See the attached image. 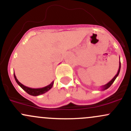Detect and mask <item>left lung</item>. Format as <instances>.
<instances>
[{
    "mask_svg": "<svg viewBox=\"0 0 131 131\" xmlns=\"http://www.w3.org/2000/svg\"><path fill=\"white\" fill-rule=\"evenodd\" d=\"M119 60H120V58H119ZM120 70H121V61H119V70H118V71H117V73L116 75H115V76L114 77V78H113L109 82H108V83H107V84H105V85H103V86H101V87H102V90H106V89H108V88H109L110 86H111V85H112V84L114 83V81H115V80L116 79V78L118 77V75H119V72H120Z\"/></svg>",
    "mask_w": 131,
    "mask_h": 131,
    "instance_id": "left-lung-1",
    "label": "left lung"
}]
</instances>
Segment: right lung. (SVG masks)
<instances>
[{
	"label": "right lung",
	"instance_id": "right-lung-1",
	"mask_svg": "<svg viewBox=\"0 0 131 131\" xmlns=\"http://www.w3.org/2000/svg\"><path fill=\"white\" fill-rule=\"evenodd\" d=\"M14 78L15 80H16V82H17V83L18 84L19 86H20L23 90L25 91V92H27L28 94L32 96L40 95H42L43 94V93H46V92H47L48 91H49L51 89L52 86H53V83H54V81H53V82H52L49 85H48V86H45V87L39 88V89H32V88L27 87V86H26L25 85H23L21 83H20L18 81V80L17 79V78H16L14 73Z\"/></svg>",
	"mask_w": 131,
	"mask_h": 131
}]
</instances>
